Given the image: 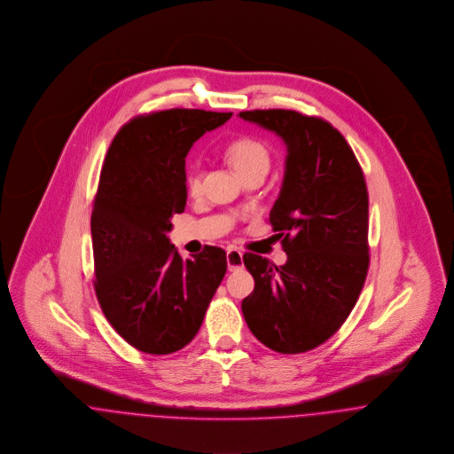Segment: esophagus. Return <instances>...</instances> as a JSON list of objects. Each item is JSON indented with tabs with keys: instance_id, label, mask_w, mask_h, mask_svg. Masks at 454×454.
I'll return each mask as SVG.
<instances>
[{
	"instance_id": "1",
	"label": "esophagus",
	"mask_w": 454,
	"mask_h": 454,
	"mask_svg": "<svg viewBox=\"0 0 454 454\" xmlns=\"http://www.w3.org/2000/svg\"><path fill=\"white\" fill-rule=\"evenodd\" d=\"M242 253L239 249H229L227 251V266L231 271H236L239 268H242Z\"/></svg>"
}]
</instances>
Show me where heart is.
Returning a JSON list of instances; mask_svg holds the SVG:
<instances>
[{"label": "heart", "mask_w": 454, "mask_h": 454, "mask_svg": "<svg viewBox=\"0 0 454 454\" xmlns=\"http://www.w3.org/2000/svg\"><path fill=\"white\" fill-rule=\"evenodd\" d=\"M225 153L239 176L253 170L266 172L270 168V150L256 138H238L227 146ZM186 190L192 196H198L201 192V170L198 166H192L186 172Z\"/></svg>", "instance_id": "heart-1"}]
</instances>
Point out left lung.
<instances>
[{
	"instance_id": "obj_1",
	"label": "left lung",
	"mask_w": 454,
	"mask_h": 454,
	"mask_svg": "<svg viewBox=\"0 0 454 454\" xmlns=\"http://www.w3.org/2000/svg\"><path fill=\"white\" fill-rule=\"evenodd\" d=\"M239 118L278 135L286 174L270 212L286 262L246 253L254 290L244 319L262 345L302 354L332 338L354 309L369 268V196L364 172L328 121L286 109L242 111Z\"/></svg>"
}]
</instances>
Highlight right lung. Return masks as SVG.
Segmentation results:
<instances>
[{
  "mask_svg": "<svg viewBox=\"0 0 454 454\" xmlns=\"http://www.w3.org/2000/svg\"><path fill=\"white\" fill-rule=\"evenodd\" d=\"M231 116L201 109L138 116L107 150L90 218L94 286L111 326L145 354L186 347L227 271L222 247L183 260L168 232L186 207L190 148Z\"/></svg>",
  "mask_w": 454,
  "mask_h": 454,
  "instance_id": "1",
  "label": "right lung"
}]
</instances>
